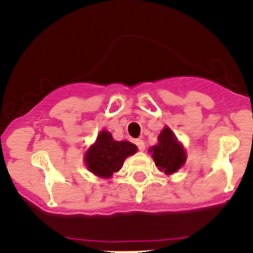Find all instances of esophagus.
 <instances>
[{
    "instance_id": "obj_1",
    "label": "esophagus",
    "mask_w": 253,
    "mask_h": 253,
    "mask_svg": "<svg viewBox=\"0 0 253 253\" xmlns=\"http://www.w3.org/2000/svg\"><path fill=\"white\" fill-rule=\"evenodd\" d=\"M136 144L137 147H138L139 151H144V148H146V144H144V142L142 141V139H137Z\"/></svg>"
}]
</instances>
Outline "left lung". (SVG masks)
I'll return each mask as SVG.
<instances>
[{
  "mask_svg": "<svg viewBox=\"0 0 253 253\" xmlns=\"http://www.w3.org/2000/svg\"><path fill=\"white\" fill-rule=\"evenodd\" d=\"M152 157L161 171L173 174L183 167L186 161V154L183 144L179 143L175 134L169 127H164L158 136V143L151 147Z\"/></svg>",
  "mask_w": 253,
  "mask_h": 253,
  "instance_id": "8db88e82",
  "label": "left lung"
}]
</instances>
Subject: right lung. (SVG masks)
<instances>
[{
	"instance_id": "1",
	"label": "right lung",
	"mask_w": 253,
	"mask_h": 253,
	"mask_svg": "<svg viewBox=\"0 0 253 253\" xmlns=\"http://www.w3.org/2000/svg\"><path fill=\"white\" fill-rule=\"evenodd\" d=\"M137 152L136 144L128 141H115L109 131H101L96 142L85 153L87 169L100 178H111L119 171L125 159Z\"/></svg>"
}]
</instances>
